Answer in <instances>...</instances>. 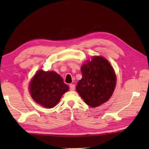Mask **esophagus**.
Segmentation results:
<instances>
[{"instance_id": "1", "label": "esophagus", "mask_w": 149, "mask_h": 149, "mask_svg": "<svg viewBox=\"0 0 149 149\" xmlns=\"http://www.w3.org/2000/svg\"><path fill=\"white\" fill-rule=\"evenodd\" d=\"M70 91H74L75 90V85L70 84Z\"/></svg>"}]
</instances>
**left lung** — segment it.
Wrapping results in <instances>:
<instances>
[{
  "instance_id": "1",
  "label": "left lung",
  "mask_w": 149,
  "mask_h": 149,
  "mask_svg": "<svg viewBox=\"0 0 149 149\" xmlns=\"http://www.w3.org/2000/svg\"><path fill=\"white\" fill-rule=\"evenodd\" d=\"M82 79L76 90L87 105L97 107L108 101L116 87V77L109 62L101 56H94L81 68Z\"/></svg>"
}]
</instances>
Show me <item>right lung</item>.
Wrapping results in <instances>:
<instances>
[{
  "instance_id": "right-lung-1",
  "label": "right lung",
  "mask_w": 149,
  "mask_h": 149,
  "mask_svg": "<svg viewBox=\"0 0 149 149\" xmlns=\"http://www.w3.org/2000/svg\"><path fill=\"white\" fill-rule=\"evenodd\" d=\"M69 87L59 74L54 72L39 70L35 75L29 86V91L35 102L45 108H53Z\"/></svg>"
}]
</instances>
